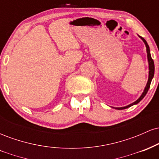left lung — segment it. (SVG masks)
Returning <instances> with one entry per match:
<instances>
[{
	"label": "left lung",
	"mask_w": 159,
	"mask_h": 159,
	"mask_svg": "<svg viewBox=\"0 0 159 159\" xmlns=\"http://www.w3.org/2000/svg\"><path fill=\"white\" fill-rule=\"evenodd\" d=\"M139 37L143 40V42L144 43V44L146 45V48H147V59H148V63H149V78H148V81H147V85H146L145 87V89H144L143 93H142L141 96H140V98H138V100H136L134 102H133L132 104H130V105H127V106H125V107H114L115 109H117V110H123V109H125V108H128V107L132 106V105H136V104L139 103L140 101H141L142 99L144 98V96H146V94L147 93V92H148L149 89V87H150V84H151V81H152V78H153V76H154V72H155V66H154V61H153V60L152 59V57H151V54H150V50H149V47L148 44H147V41H146L145 39H143V37H141V36H139Z\"/></svg>",
	"instance_id": "left-lung-1"
}]
</instances>
